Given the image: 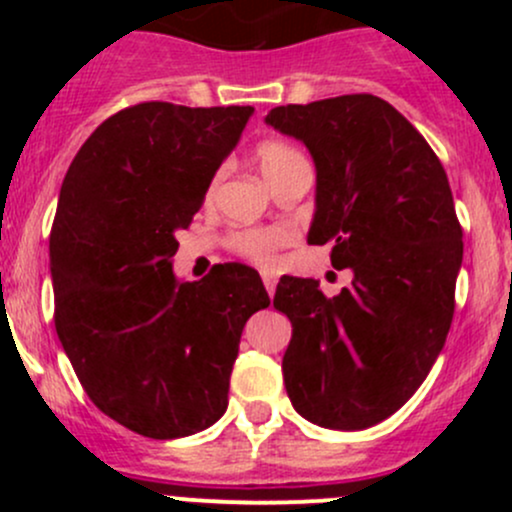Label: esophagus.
I'll return each instance as SVG.
<instances>
[{"mask_svg":"<svg viewBox=\"0 0 512 512\" xmlns=\"http://www.w3.org/2000/svg\"><path fill=\"white\" fill-rule=\"evenodd\" d=\"M262 282H265V289H267V294H275V289H277V280H275V275H270V272H262Z\"/></svg>","mask_w":512,"mask_h":512,"instance_id":"1","label":"esophagus"}]
</instances>
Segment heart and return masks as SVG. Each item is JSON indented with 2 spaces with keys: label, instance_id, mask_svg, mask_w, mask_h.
Returning <instances> with one entry per match:
<instances>
[{
  "label": "heart",
  "instance_id": "1",
  "mask_svg": "<svg viewBox=\"0 0 512 512\" xmlns=\"http://www.w3.org/2000/svg\"><path fill=\"white\" fill-rule=\"evenodd\" d=\"M260 170L265 173V178L272 185L280 183L282 178H287L289 173H294L297 168L309 165V160L304 158V153L299 148H294L287 141H262L255 151ZM225 178V168H220L213 175V183H210V193H215L220 185V180ZM294 240V235L285 227H242V230H232L227 235V247L235 252L237 257L247 262H255V265H272L277 257V252L282 247L289 245Z\"/></svg>",
  "mask_w": 512,
  "mask_h": 512
}]
</instances>
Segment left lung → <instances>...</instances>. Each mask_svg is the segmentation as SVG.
<instances>
[{
    "label": "left lung",
    "mask_w": 512,
    "mask_h": 512,
    "mask_svg": "<svg viewBox=\"0 0 512 512\" xmlns=\"http://www.w3.org/2000/svg\"><path fill=\"white\" fill-rule=\"evenodd\" d=\"M267 123L299 138L317 165L309 245H332L352 287L282 277L275 307L292 322L287 396L307 421L359 431L399 411L431 371L456 309L463 227L446 170L426 138L371 94L287 103Z\"/></svg>",
    "instance_id": "obj_1"
}]
</instances>
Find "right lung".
Masks as SVG:
<instances>
[{
  "instance_id": "right-lung-1",
  "label": "right lung",
  "mask_w": 512,
  "mask_h": 512,
  "mask_svg": "<svg viewBox=\"0 0 512 512\" xmlns=\"http://www.w3.org/2000/svg\"><path fill=\"white\" fill-rule=\"evenodd\" d=\"M252 106L146 101L113 113L71 160L49 235L54 324L81 386L156 441L227 409L245 322L270 304L252 267L178 282L175 232L193 223Z\"/></svg>"
}]
</instances>
